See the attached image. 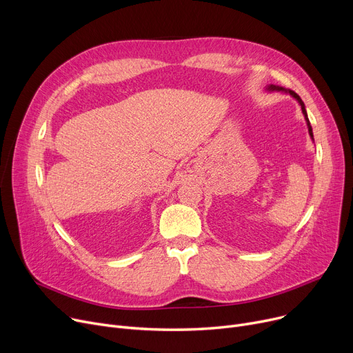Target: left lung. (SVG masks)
<instances>
[{
	"label": "left lung",
	"instance_id": "left-lung-1",
	"mask_svg": "<svg viewBox=\"0 0 353 353\" xmlns=\"http://www.w3.org/2000/svg\"><path fill=\"white\" fill-rule=\"evenodd\" d=\"M268 89L270 90H284V92H287V93H290V95L292 97V98H295L298 102H299V105H301V109H302V113L305 114V121H307V125H308V132H310V134H311V137L314 139V133H312V128H311V123H310V119H308V114H307V110H305V105H303V102H302V99L296 95V93L294 92V90H291V89H284V88H279V86H275V85H270L268 86Z\"/></svg>",
	"mask_w": 353,
	"mask_h": 353
}]
</instances>
